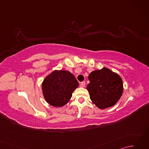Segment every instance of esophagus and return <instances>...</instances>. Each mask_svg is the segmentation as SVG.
<instances>
[{
	"instance_id": "obj_1",
	"label": "esophagus",
	"mask_w": 149,
	"mask_h": 149,
	"mask_svg": "<svg viewBox=\"0 0 149 149\" xmlns=\"http://www.w3.org/2000/svg\"><path fill=\"white\" fill-rule=\"evenodd\" d=\"M84 86H85V82H84V81L81 82V84H80V86H81V88H84Z\"/></svg>"
}]
</instances>
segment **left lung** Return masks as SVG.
<instances>
[{"label": "left lung", "mask_w": 149, "mask_h": 149, "mask_svg": "<svg viewBox=\"0 0 149 149\" xmlns=\"http://www.w3.org/2000/svg\"><path fill=\"white\" fill-rule=\"evenodd\" d=\"M86 89L92 102L98 108L104 109L113 106L121 97L123 81L120 75L106 67L91 72Z\"/></svg>", "instance_id": "8db88e82"}]
</instances>
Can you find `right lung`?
Masks as SVG:
<instances>
[{"instance_id":"add662e5","label":"right lung","mask_w":149,"mask_h":149,"mask_svg":"<svg viewBox=\"0 0 149 149\" xmlns=\"http://www.w3.org/2000/svg\"><path fill=\"white\" fill-rule=\"evenodd\" d=\"M78 86V81L71 72L65 70H55L44 79L42 90L47 103L60 107L69 102L73 92Z\"/></svg>"}]
</instances>
